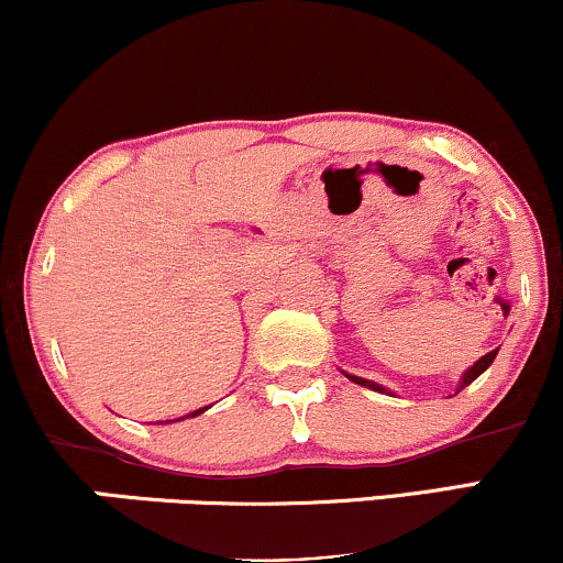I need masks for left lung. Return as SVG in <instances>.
I'll return each mask as SVG.
<instances>
[{
    "instance_id": "obj_1",
    "label": "left lung",
    "mask_w": 563,
    "mask_h": 563,
    "mask_svg": "<svg viewBox=\"0 0 563 563\" xmlns=\"http://www.w3.org/2000/svg\"><path fill=\"white\" fill-rule=\"evenodd\" d=\"M495 357H497V349H493V352H487V354H484V357H479V360H476V363H474V365H471L466 373H463V378H461V384H457V389H455V394H457V391H463V389H466V386H468V384H474V380H476V378H479V376H482V373H484V371H487V367L495 363ZM341 373H344V376H346L349 380H354V384L365 386V389H373V391H378V394H389V397H394V391H389V389H386V386H380V384H376V380H367V378L352 376V373H346V371H341ZM450 397H452V394H450Z\"/></svg>"
}]
</instances>
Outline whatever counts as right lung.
Segmentation results:
<instances>
[{
  "mask_svg": "<svg viewBox=\"0 0 563 563\" xmlns=\"http://www.w3.org/2000/svg\"><path fill=\"white\" fill-rule=\"evenodd\" d=\"M211 405H206V407H198V410H192V412H187V416H183V418H177V421H185V418H196V416H200V412H206L209 410ZM177 421H166V423H177ZM158 423H164V421H158Z\"/></svg>",
  "mask_w": 563,
  "mask_h": 563,
  "instance_id": "right-lung-1",
  "label": "right lung"
}]
</instances>
